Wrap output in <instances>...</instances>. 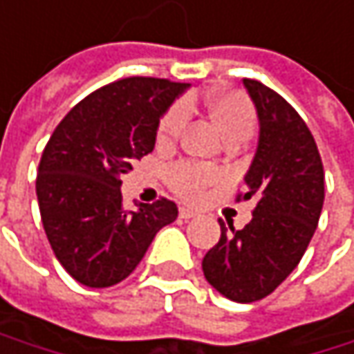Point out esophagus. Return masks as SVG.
<instances>
[{
	"mask_svg": "<svg viewBox=\"0 0 354 354\" xmlns=\"http://www.w3.org/2000/svg\"><path fill=\"white\" fill-rule=\"evenodd\" d=\"M194 216H196V212H194V210H190V208H180V218L190 220V218H194Z\"/></svg>",
	"mask_w": 354,
	"mask_h": 354,
	"instance_id": "1",
	"label": "esophagus"
}]
</instances>
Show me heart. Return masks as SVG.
<instances>
[{
    "instance_id": "heart-1",
    "label": "heart",
    "mask_w": 354,
    "mask_h": 354,
    "mask_svg": "<svg viewBox=\"0 0 354 354\" xmlns=\"http://www.w3.org/2000/svg\"><path fill=\"white\" fill-rule=\"evenodd\" d=\"M208 112L214 124L228 142L248 140L257 126V112L250 100L240 92H222L208 100ZM190 118V106L186 102L172 104L158 122L156 146L168 150L176 146L180 136ZM218 180V170L202 166L196 162H178L168 170V184L184 200L194 202L206 192L210 184Z\"/></svg>"
}]
</instances>
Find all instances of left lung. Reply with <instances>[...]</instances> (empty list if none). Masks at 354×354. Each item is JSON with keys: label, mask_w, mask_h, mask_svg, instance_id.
Listing matches in <instances>:
<instances>
[{"label": "left lung", "mask_w": 354, "mask_h": 354, "mask_svg": "<svg viewBox=\"0 0 354 354\" xmlns=\"http://www.w3.org/2000/svg\"><path fill=\"white\" fill-rule=\"evenodd\" d=\"M260 122L259 148L244 176L254 200L252 220L234 230L220 222V240L202 270L220 295L234 302L268 297L301 262L321 218L324 170L317 142L299 112L257 80H242Z\"/></svg>", "instance_id": "8db88e82"}]
</instances>
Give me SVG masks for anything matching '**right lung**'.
Listing matches in <instances>:
<instances>
[{"instance_id": "add662e5", "label": "right lung", "mask_w": 354, "mask_h": 354, "mask_svg": "<svg viewBox=\"0 0 354 354\" xmlns=\"http://www.w3.org/2000/svg\"><path fill=\"white\" fill-rule=\"evenodd\" d=\"M190 84L126 77L95 90L57 124L41 154L35 194L46 236L68 274L106 288L132 274L176 204H122V176L150 154L162 114Z\"/></svg>"}]
</instances>
